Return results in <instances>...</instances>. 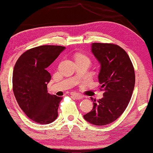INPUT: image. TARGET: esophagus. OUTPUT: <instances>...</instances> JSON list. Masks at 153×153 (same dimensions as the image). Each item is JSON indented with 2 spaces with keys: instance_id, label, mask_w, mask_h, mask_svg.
Returning <instances> with one entry per match:
<instances>
[{
  "instance_id": "1",
  "label": "esophagus",
  "mask_w": 153,
  "mask_h": 153,
  "mask_svg": "<svg viewBox=\"0 0 153 153\" xmlns=\"http://www.w3.org/2000/svg\"><path fill=\"white\" fill-rule=\"evenodd\" d=\"M71 95L73 96V97H74L75 99H82V98L84 97L82 95L80 94H77V93H72Z\"/></svg>"
}]
</instances>
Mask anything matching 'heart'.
Segmentation results:
<instances>
[{"mask_svg": "<svg viewBox=\"0 0 153 153\" xmlns=\"http://www.w3.org/2000/svg\"><path fill=\"white\" fill-rule=\"evenodd\" d=\"M76 59H88V58L85 55L82 54H78L75 57V60Z\"/></svg>", "mask_w": 153, "mask_h": 153, "instance_id": "obj_1", "label": "heart"}]
</instances>
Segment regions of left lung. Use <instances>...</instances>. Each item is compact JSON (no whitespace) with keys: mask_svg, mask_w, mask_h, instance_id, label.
<instances>
[{"mask_svg":"<svg viewBox=\"0 0 153 153\" xmlns=\"http://www.w3.org/2000/svg\"><path fill=\"white\" fill-rule=\"evenodd\" d=\"M91 47L101 64L99 89L103 97L97 102L91 98L93 109L83 117L91 124L103 126L117 120L129 104L134 88V69L129 55L118 45L93 43Z\"/></svg>","mask_w":153,"mask_h":153,"instance_id":"1","label":"left lung"}]
</instances>
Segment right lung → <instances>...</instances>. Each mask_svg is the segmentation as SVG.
<instances>
[{"label":"right lung","mask_w":153,"mask_h":153,"mask_svg":"<svg viewBox=\"0 0 153 153\" xmlns=\"http://www.w3.org/2000/svg\"><path fill=\"white\" fill-rule=\"evenodd\" d=\"M65 47L42 45L24 52L16 62L13 73V91L19 106L26 116L42 124L57 119L62 97L47 93L51 75L47 68Z\"/></svg>","instance_id":"right-lung-1"}]
</instances>
